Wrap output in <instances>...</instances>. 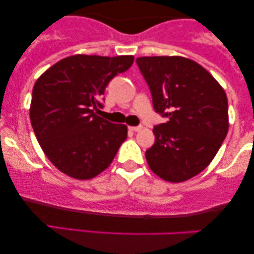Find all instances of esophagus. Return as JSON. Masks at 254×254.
Wrapping results in <instances>:
<instances>
[{"label":"esophagus","mask_w":254,"mask_h":254,"mask_svg":"<svg viewBox=\"0 0 254 254\" xmlns=\"http://www.w3.org/2000/svg\"><path fill=\"white\" fill-rule=\"evenodd\" d=\"M129 129L131 131H133V132H137V131H141L142 129H143V127H142V125H138V127H130Z\"/></svg>","instance_id":"34e87169"}]
</instances>
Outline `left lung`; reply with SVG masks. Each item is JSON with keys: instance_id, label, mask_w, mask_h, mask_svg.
I'll use <instances>...</instances> for the list:
<instances>
[{"instance_id": "obj_1", "label": "left lung", "mask_w": 254, "mask_h": 254, "mask_svg": "<svg viewBox=\"0 0 254 254\" xmlns=\"http://www.w3.org/2000/svg\"><path fill=\"white\" fill-rule=\"evenodd\" d=\"M155 112L168 117L154 127L155 142L145 159L170 183H182L208 167L228 132V100L202 65L180 56L138 57Z\"/></svg>"}]
</instances>
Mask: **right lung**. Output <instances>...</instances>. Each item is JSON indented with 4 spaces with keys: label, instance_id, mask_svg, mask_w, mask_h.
I'll list each match as a JSON object with an SVG mask.
<instances>
[{
    "label": "right lung",
    "instance_id": "1",
    "mask_svg": "<svg viewBox=\"0 0 254 254\" xmlns=\"http://www.w3.org/2000/svg\"><path fill=\"white\" fill-rule=\"evenodd\" d=\"M133 56L74 55L61 60L36 81L31 124L48 159L61 172L87 180L106 170L127 139V127L95 113L99 99L116 75L132 65Z\"/></svg>",
    "mask_w": 254,
    "mask_h": 254
}]
</instances>
